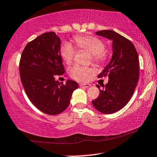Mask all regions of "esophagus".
Returning a JSON list of instances; mask_svg holds the SVG:
<instances>
[{
    "mask_svg": "<svg viewBox=\"0 0 157 157\" xmlns=\"http://www.w3.org/2000/svg\"><path fill=\"white\" fill-rule=\"evenodd\" d=\"M79 86H80V88H88V87H90V84H83V83H80V85H79Z\"/></svg>",
    "mask_w": 157,
    "mask_h": 157,
    "instance_id": "obj_1",
    "label": "esophagus"
}]
</instances>
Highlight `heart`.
I'll list each match as a JSON object with an SVG mask.
<instances>
[{
  "mask_svg": "<svg viewBox=\"0 0 157 157\" xmlns=\"http://www.w3.org/2000/svg\"><path fill=\"white\" fill-rule=\"evenodd\" d=\"M74 41L79 50H86L91 54V60L97 65H101L106 61L107 52L105 49V43L99 38L90 35H78L74 37ZM60 54L63 61L71 64L73 61L76 50L70 43L65 41L60 47ZM93 73L89 67L75 65L69 70V75L74 80L85 82Z\"/></svg>",
  "mask_w": 157,
  "mask_h": 157,
  "instance_id": "b5f03b06",
  "label": "heart"
}]
</instances>
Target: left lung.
I'll return each mask as SVG.
<instances>
[{
  "label": "left lung",
  "mask_w": 157,
  "mask_h": 157,
  "mask_svg": "<svg viewBox=\"0 0 157 157\" xmlns=\"http://www.w3.org/2000/svg\"><path fill=\"white\" fill-rule=\"evenodd\" d=\"M97 34L113 41V57L98 77H108V82L99 89V95L92 101L99 112L111 114L120 110L132 97L139 79V58L129 39L111 30L97 31ZM99 88V85H97Z\"/></svg>",
  "instance_id": "left-lung-1"
}]
</instances>
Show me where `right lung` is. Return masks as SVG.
I'll return each instance as SVG.
<instances>
[{
    "label": "right lung",
    "instance_id": "1",
    "mask_svg": "<svg viewBox=\"0 0 157 157\" xmlns=\"http://www.w3.org/2000/svg\"><path fill=\"white\" fill-rule=\"evenodd\" d=\"M60 39L55 32L44 33L28 42L20 60V75L28 97L34 106L48 115H58L70 103L78 88L75 81L66 84L56 80L65 72L60 54Z\"/></svg>",
    "mask_w": 157,
    "mask_h": 157
}]
</instances>
